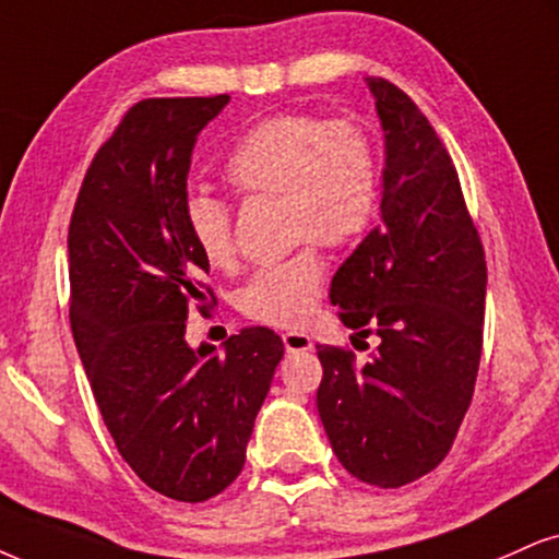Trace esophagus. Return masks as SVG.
<instances>
[{
  "mask_svg": "<svg viewBox=\"0 0 559 559\" xmlns=\"http://www.w3.org/2000/svg\"><path fill=\"white\" fill-rule=\"evenodd\" d=\"M282 342H285L287 353H293V355L311 353L313 349V340L306 332H285L282 334Z\"/></svg>",
  "mask_w": 559,
  "mask_h": 559,
  "instance_id": "esophagus-1",
  "label": "esophagus"
}]
</instances>
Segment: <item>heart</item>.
<instances>
[{"mask_svg": "<svg viewBox=\"0 0 559 559\" xmlns=\"http://www.w3.org/2000/svg\"><path fill=\"white\" fill-rule=\"evenodd\" d=\"M225 178L240 194H277L293 238L340 248L360 240L378 206V157L370 136L353 121L287 114L253 127L225 163ZM186 230L206 264L236 259L233 215L223 199L191 194ZM323 261L313 246L259 269L240 293V308L269 326H302L319 306Z\"/></svg>", "mask_w": 559, "mask_h": 559, "instance_id": "b5f03b06", "label": "heart"}]
</instances>
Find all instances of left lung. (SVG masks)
<instances>
[{"instance_id":"obj_1","label":"left lung","mask_w":559,"mask_h":559,"mask_svg":"<svg viewBox=\"0 0 559 559\" xmlns=\"http://www.w3.org/2000/svg\"><path fill=\"white\" fill-rule=\"evenodd\" d=\"M383 132L381 225L332 280L344 326L381 344L353 355L319 344L316 406L336 459L368 485H409L451 451L481 355L487 264L459 174L406 93L365 78Z\"/></svg>"}]
</instances>
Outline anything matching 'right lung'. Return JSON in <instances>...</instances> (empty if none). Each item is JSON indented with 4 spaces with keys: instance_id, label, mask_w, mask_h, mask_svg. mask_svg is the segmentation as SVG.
I'll return each instance as SVG.
<instances>
[{
    "instance_id": "add662e5",
    "label": "right lung",
    "mask_w": 559,
    "mask_h": 559,
    "mask_svg": "<svg viewBox=\"0 0 559 559\" xmlns=\"http://www.w3.org/2000/svg\"><path fill=\"white\" fill-rule=\"evenodd\" d=\"M230 103H136L95 155L69 225L72 334L116 448L155 492L215 498L246 464L285 344L272 329L186 342L210 272L186 230L191 153Z\"/></svg>"
}]
</instances>
